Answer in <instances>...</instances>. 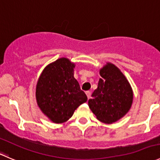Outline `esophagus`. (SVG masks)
<instances>
[{"mask_svg":"<svg viewBox=\"0 0 160 160\" xmlns=\"http://www.w3.org/2000/svg\"><path fill=\"white\" fill-rule=\"evenodd\" d=\"M86 96H87V97H88V99H90V98H91V92L87 91L86 92Z\"/></svg>","mask_w":160,"mask_h":160,"instance_id":"1","label":"esophagus"}]
</instances>
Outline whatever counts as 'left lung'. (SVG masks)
<instances>
[{
	"instance_id": "left-lung-1",
	"label": "left lung",
	"mask_w": 160,
	"mask_h": 160,
	"mask_svg": "<svg viewBox=\"0 0 160 160\" xmlns=\"http://www.w3.org/2000/svg\"><path fill=\"white\" fill-rule=\"evenodd\" d=\"M98 87L88 99V107L96 118L113 124L122 118L132 107L133 91L130 83L118 67L107 63L99 70Z\"/></svg>"
}]
</instances>
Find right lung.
I'll use <instances>...</instances> for the list:
<instances>
[{
	"instance_id": "1",
	"label": "right lung",
	"mask_w": 160,
	"mask_h": 160,
	"mask_svg": "<svg viewBox=\"0 0 160 160\" xmlns=\"http://www.w3.org/2000/svg\"><path fill=\"white\" fill-rule=\"evenodd\" d=\"M75 67L68 58L58 59L43 69L36 84L38 106L56 124L70 119L75 110L88 99L74 78Z\"/></svg>"
}]
</instances>
